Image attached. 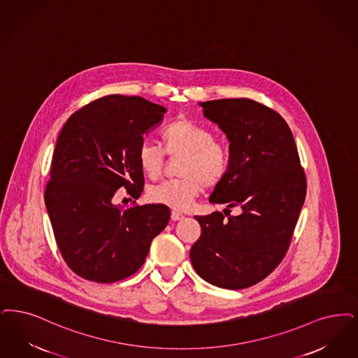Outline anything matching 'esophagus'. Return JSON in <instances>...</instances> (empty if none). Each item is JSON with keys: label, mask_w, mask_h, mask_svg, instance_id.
<instances>
[{"label": "esophagus", "mask_w": 358, "mask_h": 358, "mask_svg": "<svg viewBox=\"0 0 358 358\" xmlns=\"http://www.w3.org/2000/svg\"><path fill=\"white\" fill-rule=\"evenodd\" d=\"M171 217H172L173 221H178V220H182L185 215H182V213H180V212H177V210H173Z\"/></svg>", "instance_id": "obj_1"}]
</instances>
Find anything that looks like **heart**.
I'll return each mask as SVG.
<instances>
[{
	"label": "heart",
	"mask_w": 358,
	"mask_h": 358,
	"mask_svg": "<svg viewBox=\"0 0 358 358\" xmlns=\"http://www.w3.org/2000/svg\"><path fill=\"white\" fill-rule=\"evenodd\" d=\"M162 148L168 156L182 157L178 162L180 177L149 189V200L185 210L203 190L220 184L229 171V149L215 138V134L200 124L177 118L161 131ZM157 145L143 143L137 150L138 166L143 174L156 180L162 172L165 154Z\"/></svg>",
	"instance_id": "obj_1"
}]
</instances>
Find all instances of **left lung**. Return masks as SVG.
<instances>
[{
  "mask_svg": "<svg viewBox=\"0 0 358 358\" xmlns=\"http://www.w3.org/2000/svg\"><path fill=\"white\" fill-rule=\"evenodd\" d=\"M230 141L229 171L209 201L228 209L196 215L194 271L212 285L245 289L268 277L289 249L306 196V176L285 120L249 99L201 102ZM230 207L242 215L231 216Z\"/></svg>",
  "mask_w": 358,
  "mask_h": 358,
  "instance_id": "left-lung-1",
  "label": "left lung"
}]
</instances>
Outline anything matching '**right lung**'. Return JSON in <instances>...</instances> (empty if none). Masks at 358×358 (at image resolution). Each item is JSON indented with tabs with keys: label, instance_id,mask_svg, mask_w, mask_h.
Here are the masks:
<instances>
[{
	"label": "right lung",
	"instance_id": "1",
	"mask_svg": "<svg viewBox=\"0 0 358 358\" xmlns=\"http://www.w3.org/2000/svg\"><path fill=\"white\" fill-rule=\"evenodd\" d=\"M165 112L143 97L105 96L74 112L58 134L43 199L61 256L87 281L112 284L134 274L169 222L165 205L112 203L120 187L141 196L137 150Z\"/></svg>",
	"mask_w": 358,
	"mask_h": 358
}]
</instances>
